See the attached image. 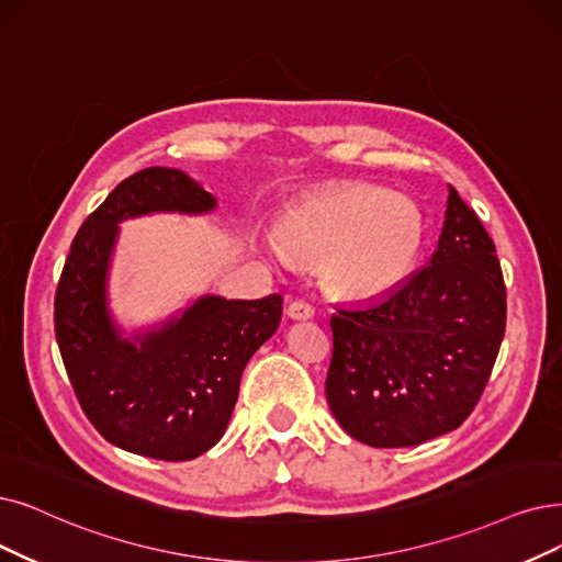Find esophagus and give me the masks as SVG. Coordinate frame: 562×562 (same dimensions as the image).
<instances>
[{"label": "esophagus", "instance_id": "esophagus-1", "mask_svg": "<svg viewBox=\"0 0 562 562\" xmlns=\"http://www.w3.org/2000/svg\"><path fill=\"white\" fill-rule=\"evenodd\" d=\"M313 313H316V311H313V306L304 300H295V302H290V306H288V316L293 321H308V318H313Z\"/></svg>", "mask_w": 562, "mask_h": 562}]
</instances>
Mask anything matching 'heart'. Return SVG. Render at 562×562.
Returning a JSON list of instances; mask_svg holds the SVG:
<instances>
[{"instance_id": "heart-1", "label": "heart", "mask_w": 562, "mask_h": 562, "mask_svg": "<svg viewBox=\"0 0 562 562\" xmlns=\"http://www.w3.org/2000/svg\"><path fill=\"white\" fill-rule=\"evenodd\" d=\"M277 239L290 254L323 258V283L336 297L373 300L413 274L424 221L408 195L350 187L285 210Z\"/></svg>"}]
</instances>
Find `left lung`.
Segmentation results:
<instances>
[{
	"mask_svg": "<svg viewBox=\"0 0 562 562\" xmlns=\"http://www.w3.org/2000/svg\"><path fill=\"white\" fill-rule=\"evenodd\" d=\"M505 283L488 233L454 187L436 251L390 295L336 306L331 415L371 447L454 431L486 387L505 334Z\"/></svg>",
	"mask_w": 562,
	"mask_h": 562,
	"instance_id": "obj_1",
	"label": "left lung"
}]
</instances>
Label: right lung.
Masks as SVG:
<instances>
[{
    "label": "right lung",
    "mask_w": 562,
    "mask_h": 562,
    "mask_svg": "<svg viewBox=\"0 0 562 562\" xmlns=\"http://www.w3.org/2000/svg\"><path fill=\"white\" fill-rule=\"evenodd\" d=\"M216 198L187 172L154 166L126 177L80 226L55 295V334L94 429L126 452L191 461L226 434L244 367L281 323L283 300L203 295L126 334L108 279L120 223L159 212L210 214Z\"/></svg>",
    "instance_id": "obj_1"
}]
</instances>
